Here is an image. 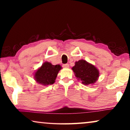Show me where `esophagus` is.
I'll return each instance as SVG.
<instances>
[{"label": "esophagus", "mask_w": 130, "mask_h": 130, "mask_svg": "<svg viewBox=\"0 0 130 130\" xmlns=\"http://www.w3.org/2000/svg\"><path fill=\"white\" fill-rule=\"evenodd\" d=\"M63 67L64 68H69V64H64L63 65Z\"/></svg>", "instance_id": "esophagus-1"}]
</instances>
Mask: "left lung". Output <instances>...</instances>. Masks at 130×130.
Returning <instances> with one entry per match:
<instances>
[{"label":"left lung","instance_id":"1","mask_svg":"<svg viewBox=\"0 0 130 130\" xmlns=\"http://www.w3.org/2000/svg\"><path fill=\"white\" fill-rule=\"evenodd\" d=\"M72 69L77 80L85 85L93 84L99 77V70L98 68L84 60L76 61Z\"/></svg>","mask_w":130,"mask_h":130}]
</instances>
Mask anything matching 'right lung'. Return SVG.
<instances>
[{"label": "right lung", "mask_w": 130, "mask_h": 130, "mask_svg": "<svg viewBox=\"0 0 130 130\" xmlns=\"http://www.w3.org/2000/svg\"><path fill=\"white\" fill-rule=\"evenodd\" d=\"M61 69L60 65H53L46 61L35 72L34 78L36 82L40 84L52 85L55 83L57 74Z\"/></svg>", "instance_id": "obj_1"}]
</instances>
